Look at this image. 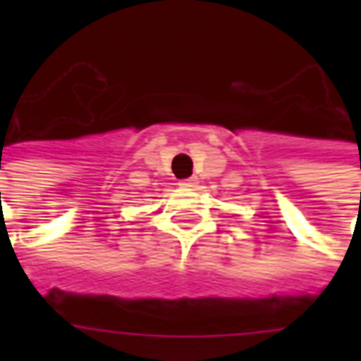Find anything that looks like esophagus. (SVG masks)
Listing matches in <instances>:
<instances>
[{
  "instance_id": "obj_1",
  "label": "esophagus",
  "mask_w": 361,
  "mask_h": 361,
  "mask_svg": "<svg viewBox=\"0 0 361 361\" xmlns=\"http://www.w3.org/2000/svg\"><path fill=\"white\" fill-rule=\"evenodd\" d=\"M197 178H185V180L180 181L181 187H197Z\"/></svg>"
}]
</instances>
